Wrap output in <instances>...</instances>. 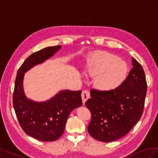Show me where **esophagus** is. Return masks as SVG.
Returning a JSON list of instances; mask_svg holds the SVG:
<instances>
[{
    "label": "esophagus",
    "instance_id": "1",
    "mask_svg": "<svg viewBox=\"0 0 158 158\" xmlns=\"http://www.w3.org/2000/svg\"><path fill=\"white\" fill-rule=\"evenodd\" d=\"M90 96V94L89 92L87 89H84L82 91V102L84 103L86 102V100L89 98Z\"/></svg>",
    "mask_w": 158,
    "mask_h": 158
}]
</instances>
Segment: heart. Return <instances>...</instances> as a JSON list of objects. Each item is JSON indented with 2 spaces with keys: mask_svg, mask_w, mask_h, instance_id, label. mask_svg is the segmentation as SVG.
<instances>
[{
  "mask_svg": "<svg viewBox=\"0 0 158 158\" xmlns=\"http://www.w3.org/2000/svg\"><path fill=\"white\" fill-rule=\"evenodd\" d=\"M125 62L110 52L98 51L91 55L88 60L86 74L95 77V84L102 90L117 87L125 78L127 73Z\"/></svg>",
  "mask_w": 158,
  "mask_h": 158,
  "instance_id": "b5f03b06",
  "label": "heart"
}]
</instances>
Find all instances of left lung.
I'll list each match as a JSON object with an SVG mask.
<instances>
[{"label": "left lung", "instance_id": "left-lung-1", "mask_svg": "<svg viewBox=\"0 0 158 158\" xmlns=\"http://www.w3.org/2000/svg\"><path fill=\"white\" fill-rule=\"evenodd\" d=\"M132 65L127 78L116 88L91 89V98L85 102V106L92 114L88 131L95 139L104 142L119 139L140 119L147 82L142 66L134 57Z\"/></svg>", "mask_w": 158, "mask_h": 158}]
</instances>
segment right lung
I'll use <instances>...</instances> for the list:
<instances>
[{"label": "right lung", "instance_id": "1", "mask_svg": "<svg viewBox=\"0 0 158 158\" xmlns=\"http://www.w3.org/2000/svg\"><path fill=\"white\" fill-rule=\"evenodd\" d=\"M60 45L33 52L18 69L13 93V106L20 127L27 135L42 142L55 141L63 135L70 113L82 105V91H60L44 102L28 99L23 92L24 74L53 56Z\"/></svg>", "mask_w": 158, "mask_h": 158}]
</instances>
